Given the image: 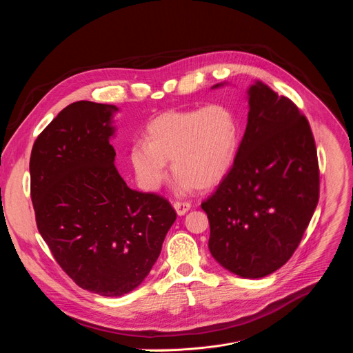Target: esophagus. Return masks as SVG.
<instances>
[{
	"label": "esophagus",
	"mask_w": 353,
	"mask_h": 353,
	"mask_svg": "<svg viewBox=\"0 0 353 353\" xmlns=\"http://www.w3.org/2000/svg\"><path fill=\"white\" fill-rule=\"evenodd\" d=\"M173 208L176 210L177 215L183 216V215H185V214L190 211L191 204H190V203H180V201H177V203L173 204Z\"/></svg>",
	"instance_id": "esophagus-1"
}]
</instances>
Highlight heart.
I'll use <instances>...</instances> for the list:
<instances>
[{"mask_svg": "<svg viewBox=\"0 0 353 353\" xmlns=\"http://www.w3.org/2000/svg\"><path fill=\"white\" fill-rule=\"evenodd\" d=\"M143 139L128 149L130 166L142 190L157 191L163 184L168 162L181 190H210L234 165L241 124L236 110L226 103L169 110L146 125Z\"/></svg>", "mask_w": 353, "mask_h": 353, "instance_id": "heart-1", "label": "heart"}]
</instances>
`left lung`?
<instances>
[{
    "label": "left lung",
    "mask_w": 353,
    "mask_h": 353,
    "mask_svg": "<svg viewBox=\"0 0 353 353\" xmlns=\"http://www.w3.org/2000/svg\"><path fill=\"white\" fill-rule=\"evenodd\" d=\"M234 165L201 208L208 215V247L216 263L256 279L294 253L319 203L320 176L313 132L292 100L261 81L250 85Z\"/></svg>",
    "instance_id": "obj_1"
}]
</instances>
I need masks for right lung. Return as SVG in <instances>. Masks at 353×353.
<instances>
[{
  "instance_id": "1",
  "label": "right lung",
  "mask_w": 353,
  "mask_h": 353,
  "mask_svg": "<svg viewBox=\"0 0 353 353\" xmlns=\"http://www.w3.org/2000/svg\"><path fill=\"white\" fill-rule=\"evenodd\" d=\"M117 112L71 103L37 137L29 165L43 240L78 286L108 297L145 281L176 221L168 199L131 190L116 169Z\"/></svg>"
}]
</instances>
